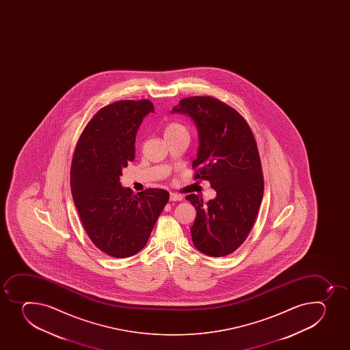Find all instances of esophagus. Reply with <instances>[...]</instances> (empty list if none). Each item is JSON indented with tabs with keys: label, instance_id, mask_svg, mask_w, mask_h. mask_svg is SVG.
I'll use <instances>...</instances> for the list:
<instances>
[{
	"label": "esophagus",
	"instance_id": "obj_1",
	"mask_svg": "<svg viewBox=\"0 0 350 350\" xmlns=\"http://www.w3.org/2000/svg\"><path fill=\"white\" fill-rule=\"evenodd\" d=\"M170 201H183V196H181V195L176 194V193H171V194H170Z\"/></svg>",
	"mask_w": 350,
	"mask_h": 350
}]
</instances>
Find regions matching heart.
Returning <instances> with one entry per match:
<instances>
[{"label":"heart","instance_id":"b5f03b06","mask_svg":"<svg viewBox=\"0 0 350 350\" xmlns=\"http://www.w3.org/2000/svg\"><path fill=\"white\" fill-rule=\"evenodd\" d=\"M181 131H187L184 125L178 123V122H170L164 129V135H174V133Z\"/></svg>","mask_w":350,"mask_h":350}]
</instances>
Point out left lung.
<instances>
[{
    "label": "left lung",
    "mask_w": 350,
    "mask_h": 350,
    "mask_svg": "<svg viewBox=\"0 0 350 350\" xmlns=\"http://www.w3.org/2000/svg\"><path fill=\"white\" fill-rule=\"evenodd\" d=\"M172 113L191 118L198 133L195 179L210 181L217 196L186 200L196 208L191 239L198 251L225 256L242 245L262 201L263 176L256 139L242 115L217 98H185Z\"/></svg>",
    "instance_id": "obj_1"
}]
</instances>
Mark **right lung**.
Segmentation results:
<instances>
[{"instance_id": "add662e5", "label": "right lung", "mask_w": 350, "mask_h": 350, "mask_svg": "<svg viewBox=\"0 0 350 350\" xmlns=\"http://www.w3.org/2000/svg\"><path fill=\"white\" fill-rule=\"evenodd\" d=\"M154 113L152 101L121 100L101 108L77 142L70 191L81 221L98 249L114 258L135 256L147 244L169 191L133 194L122 187V169L135 159V135Z\"/></svg>"}]
</instances>
